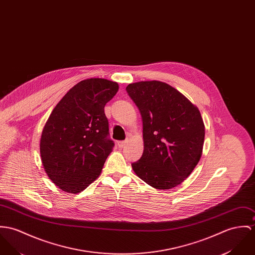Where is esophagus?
<instances>
[{
  "label": "esophagus",
  "instance_id": "1",
  "mask_svg": "<svg viewBox=\"0 0 255 255\" xmlns=\"http://www.w3.org/2000/svg\"><path fill=\"white\" fill-rule=\"evenodd\" d=\"M127 144H128V140H123V141H119V142H118V145H119V147H121V148L125 147Z\"/></svg>",
  "mask_w": 255,
  "mask_h": 255
}]
</instances>
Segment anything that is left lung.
<instances>
[{
  "instance_id": "1",
  "label": "left lung",
  "mask_w": 255,
  "mask_h": 255,
  "mask_svg": "<svg viewBox=\"0 0 255 255\" xmlns=\"http://www.w3.org/2000/svg\"><path fill=\"white\" fill-rule=\"evenodd\" d=\"M127 93L143 123L144 150L131 166L156 189L181 184L201 159L205 125L199 109L182 93L159 81L129 84Z\"/></svg>"
}]
</instances>
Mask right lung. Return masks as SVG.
I'll list each match as a JSON object with an SVG mask.
<instances>
[{
    "label": "right lung",
    "mask_w": 255,
    "mask_h": 255,
    "mask_svg": "<svg viewBox=\"0 0 255 255\" xmlns=\"http://www.w3.org/2000/svg\"><path fill=\"white\" fill-rule=\"evenodd\" d=\"M118 90L117 83L105 79L82 81L51 112L40 153L47 176L61 190L80 193L99 176L115 145L104 107Z\"/></svg>",
    "instance_id": "1"
}]
</instances>
